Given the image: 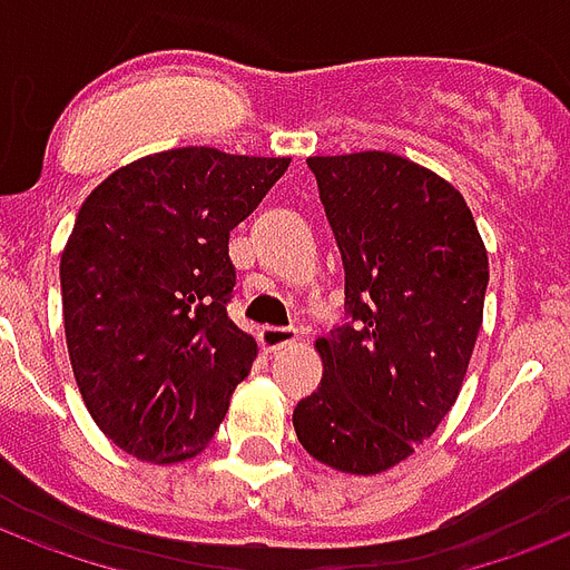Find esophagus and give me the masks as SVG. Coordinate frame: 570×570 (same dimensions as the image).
I'll use <instances>...</instances> for the list:
<instances>
[{"mask_svg":"<svg viewBox=\"0 0 570 570\" xmlns=\"http://www.w3.org/2000/svg\"><path fill=\"white\" fill-rule=\"evenodd\" d=\"M295 341H298L295 328H263V332H259V343H263V350H266V353L286 350V346H293Z\"/></svg>","mask_w":570,"mask_h":570,"instance_id":"obj_1","label":"esophagus"}]
</instances>
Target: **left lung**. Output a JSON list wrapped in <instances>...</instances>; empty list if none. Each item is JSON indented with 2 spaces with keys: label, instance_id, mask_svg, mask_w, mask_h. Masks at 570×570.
Wrapping results in <instances>:
<instances>
[{
  "label": "left lung",
  "instance_id": "obj_1",
  "mask_svg": "<svg viewBox=\"0 0 570 570\" xmlns=\"http://www.w3.org/2000/svg\"><path fill=\"white\" fill-rule=\"evenodd\" d=\"M343 259L346 323L316 341L323 382L295 436L350 475L397 466L454 406L490 266L460 190L391 155L307 158Z\"/></svg>",
  "mask_w": 570,
  "mask_h": 570
}]
</instances>
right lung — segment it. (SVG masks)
I'll return each mask as SVG.
<instances>
[{
  "label": "right lung",
  "instance_id": "obj_1",
  "mask_svg": "<svg viewBox=\"0 0 570 570\" xmlns=\"http://www.w3.org/2000/svg\"><path fill=\"white\" fill-rule=\"evenodd\" d=\"M289 158L208 146L149 155L86 197L62 250L65 341L104 436L149 463L206 449L256 358L227 316L229 229Z\"/></svg>",
  "mask_w": 570,
  "mask_h": 570
}]
</instances>
